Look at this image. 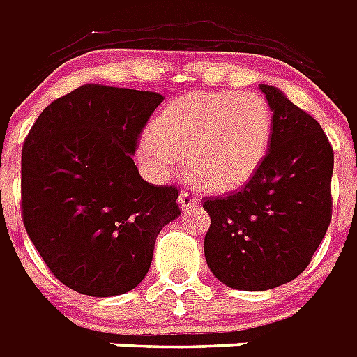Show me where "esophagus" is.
<instances>
[{"mask_svg":"<svg viewBox=\"0 0 357 357\" xmlns=\"http://www.w3.org/2000/svg\"><path fill=\"white\" fill-rule=\"evenodd\" d=\"M198 202L200 200H198V197L191 191V189H182L181 195H178V204H181V207L184 211L197 207Z\"/></svg>","mask_w":357,"mask_h":357,"instance_id":"obj_1","label":"esophagus"}]
</instances>
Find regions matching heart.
<instances>
[{"mask_svg": "<svg viewBox=\"0 0 357 357\" xmlns=\"http://www.w3.org/2000/svg\"><path fill=\"white\" fill-rule=\"evenodd\" d=\"M272 141V110L254 93L200 91L178 98L151 123L137 153L157 173H173L188 155L198 185L229 193L261 168Z\"/></svg>", "mask_w": 357, "mask_h": 357, "instance_id": "b5f03b06", "label": "heart"}]
</instances>
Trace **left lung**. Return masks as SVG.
I'll return each mask as SVG.
<instances>
[{"mask_svg":"<svg viewBox=\"0 0 357 357\" xmlns=\"http://www.w3.org/2000/svg\"><path fill=\"white\" fill-rule=\"evenodd\" d=\"M272 109V141L239 191L204 198L211 227L204 252L229 288L264 291L304 272L333 216L334 153L320 123L277 87L261 84Z\"/></svg>","mask_w":357,"mask_h":357,"instance_id":"1","label":"left lung"}]
</instances>
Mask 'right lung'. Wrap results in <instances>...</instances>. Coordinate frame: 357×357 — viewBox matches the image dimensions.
<instances>
[{
  "label": "right lung",
  "mask_w": 357,
  "mask_h": 357,
  "mask_svg": "<svg viewBox=\"0 0 357 357\" xmlns=\"http://www.w3.org/2000/svg\"><path fill=\"white\" fill-rule=\"evenodd\" d=\"M164 96L87 84L56 98L21 153V209L31 243L62 284L114 296L150 270L157 234L181 209L175 185L143 181L137 139Z\"/></svg>",
  "instance_id": "add662e5"
}]
</instances>
